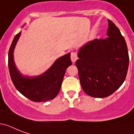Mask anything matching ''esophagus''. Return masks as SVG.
I'll use <instances>...</instances> for the list:
<instances>
[{"instance_id":"obj_1","label":"esophagus","mask_w":134,"mask_h":134,"mask_svg":"<svg viewBox=\"0 0 134 134\" xmlns=\"http://www.w3.org/2000/svg\"><path fill=\"white\" fill-rule=\"evenodd\" d=\"M78 59V56L76 53V52H71V60L73 63H75L76 60Z\"/></svg>"}]
</instances>
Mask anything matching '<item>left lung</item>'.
I'll return each instance as SVG.
<instances>
[{
    "label": "left lung",
    "mask_w": 134,
    "mask_h": 134,
    "mask_svg": "<svg viewBox=\"0 0 134 134\" xmlns=\"http://www.w3.org/2000/svg\"><path fill=\"white\" fill-rule=\"evenodd\" d=\"M108 21V37L86 43L76 61L83 91L96 98L106 97L116 91L125 81L129 67L125 38L114 23Z\"/></svg>",
    "instance_id": "8db88e82"
}]
</instances>
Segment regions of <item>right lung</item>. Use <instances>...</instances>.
I'll return each instance as SVG.
<instances>
[{
    "instance_id": "add662e5",
    "label": "right lung",
    "mask_w": 134,
    "mask_h": 134,
    "mask_svg": "<svg viewBox=\"0 0 134 134\" xmlns=\"http://www.w3.org/2000/svg\"><path fill=\"white\" fill-rule=\"evenodd\" d=\"M21 35L14 37L8 53L9 74L17 90L32 102H45L54 99L60 92L66 69L71 65L70 53L59 58L41 75L27 76L20 73L14 62V50Z\"/></svg>"
}]
</instances>
